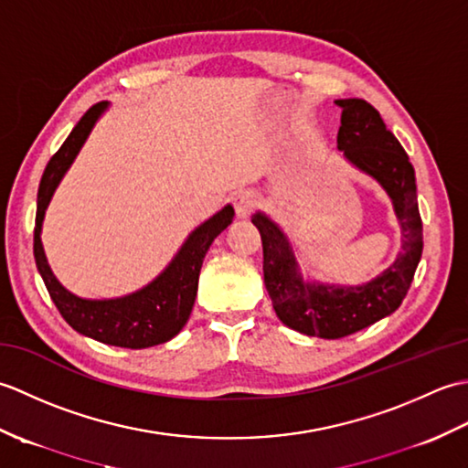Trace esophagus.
<instances>
[{"instance_id": "1", "label": "esophagus", "mask_w": 468, "mask_h": 468, "mask_svg": "<svg viewBox=\"0 0 468 468\" xmlns=\"http://www.w3.org/2000/svg\"><path fill=\"white\" fill-rule=\"evenodd\" d=\"M260 207V197L253 191H241L235 197V213L237 217H250Z\"/></svg>"}]
</instances>
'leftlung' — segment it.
Returning <instances> with one entry per match:
<instances>
[{
  "mask_svg": "<svg viewBox=\"0 0 468 468\" xmlns=\"http://www.w3.org/2000/svg\"><path fill=\"white\" fill-rule=\"evenodd\" d=\"M342 108L337 148L390 195L402 225V251L374 282L357 287L310 285L297 273L295 257L280 227L261 213L251 217L263 241V280L280 320L305 335L337 340L364 330L400 307L422 255V218L416 203L414 168L380 112L360 101H335Z\"/></svg>",
  "mask_w": 468,
  "mask_h": 468,
  "instance_id": "obj_1",
  "label": "left lung"
}]
</instances>
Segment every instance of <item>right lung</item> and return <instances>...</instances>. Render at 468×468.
<instances>
[{
  "label": "right lung",
  "instance_id": "1",
  "mask_svg": "<svg viewBox=\"0 0 468 468\" xmlns=\"http://www.w3.org/2000/svg\"><path fill=\"white\" fill-rule=\"evenodd\" d=\"M106 104L108 102L102 101L88 108L86 114L72 128V133L68 134L64 144L58 148V153H54L46 165L37 188L34 257L49 297L56 303L58 312L76 332L94 337L102 344L143 350V347L165 344L183 330L193 310L198 273H201L205 255L215 241V237L231 225L235 211L231 205H227L221 213H217L207 223L195 229L186 243L181 247V251L176 253L173 263L166 267V271L141 292L118 297V300L92 302L82 300V297H76L64 290L46 261L42 241H39V229H42L46 207L56 191L59 178L72 165L74 156L80 151L88 133L92 131L96 118L102 114Z\"/></svg>",
  "mask_w": 468,
  "mask_h": 468
}]
</instances>
